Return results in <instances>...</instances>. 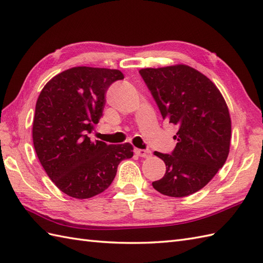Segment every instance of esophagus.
Instances as JSON below:
<instances>
[{
    "label": "esophagus",
    "instance_id": "1",
    "mask_svg": "<svg viewBox=\"0 0 263 263\" xmlns=\"http://www.w3.org/2000/svg\"><path fill=\"white\" fill-rule=\"evenodd\" d=\"M136 154L141 157V158H149L151 157V151L150 150H144V149H136Z\"/></svg>",
    "mask_w": 263,
    "mask_h": 263
}]
</instances>
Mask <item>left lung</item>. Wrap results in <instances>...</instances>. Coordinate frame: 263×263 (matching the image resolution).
<instances>
[{"mask_svg": "<svg viewBox=\"0 0 263 263\" xmlns=\"http://www.w3.org/2000/svg\"><path fill=\"white\" fill-rule=\"evenodd\" d=\"M139 72L163 120L178 129L172 155L155 152L166 163V174L152 186L170 197L196 193L228 159L231 118L224 97L210 78L187 65Z\"/></svg>", "mask_w": 263, "mask_h": 263, "instance_id": "obj_1", "label": "left lung"}]
</instances>
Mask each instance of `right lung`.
Listing matches in <instances>:
<instances>
[{"instance_id":"add662e5","label":"right lung","mask_w":263,"mask_h":263,"mask_svg":"<svg viewBox=\"0 0 263 263\" xmlns=\"http://www.w3.org/2000/svg\"><path fill=\"white\" fill-rule=\"evenodd\" d=\"M123 78L118 69L72 67L51 78L36 100L35 154L49 178L70 197L103 193L119 163L133 157L130 143L106 144L88 137L103 114L106 90Z\"/></svg>"}]
</instances>
